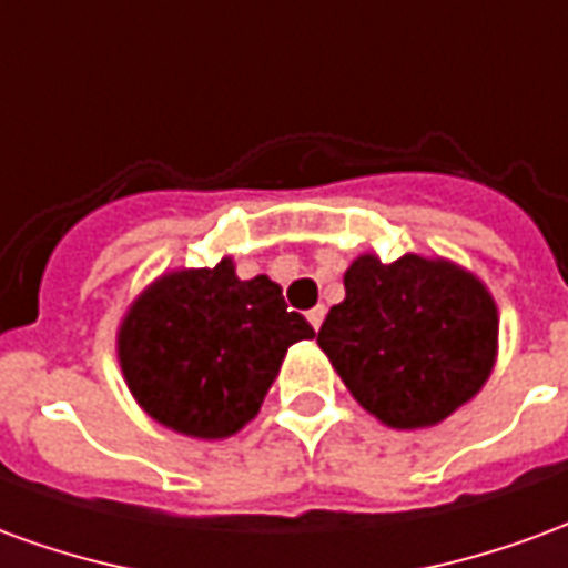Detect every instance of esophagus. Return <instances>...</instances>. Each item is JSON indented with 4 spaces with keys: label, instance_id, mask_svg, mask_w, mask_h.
I'll return each mask as SVG.
<instances>
[{
    "label": "esophagus",
    "instance_id": "1",
    "mask_svg": "<svg viewBox=\"0 0 568 568\" xmlns=\"http://www.w3.org/2000/svg\"><path fill=\"white\" fill-rule=\"evenodd\" d=\"M307 320H310V325H313V328H316V332H320V325H322V320H325V307H313L307 313Z\"/></svg>",
    "mask_w": 568,
    "mask_h": 568
}]
</instances>
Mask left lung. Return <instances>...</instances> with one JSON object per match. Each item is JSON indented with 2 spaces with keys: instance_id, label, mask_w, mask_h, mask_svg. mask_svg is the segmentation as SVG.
Returning a JSON list of instances; mask_svg holds the SVG:
<instances>
[{
  "instance_id": "8db88e82",
  "label": "left lung",
  "mask_w": 568,
  "mask_h": 568,
  "mask_svg": "<svg viewBox=\"0 0 568 568\" xmlns=\"http://www.w3.org/2000/svg\"><path fill=\"white\" fill-rule=\"evenodd\" d=\"M316 344L346 389L393 428L447 419L487 383L499 313L475 273L444 258L358 255Z\"/></svg>"
}]
</instances>
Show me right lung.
I'll return each instance as SVG.
<instances>
[{
  "instance_id": "add662e5",
  "label": "right lung",
  "mask_w": 568,
  "mask_h": 568,
  "mask_svg": "<svg viewBox=\"0 0 568 568\" xmlns=\"http://www.w3.org/2000/svg\"><path fill=\"white\" fill-rule=\"evenodd\" d=\"M313 334L273 280L222 258L154 280L118 328V362L151 419L212 440L258 414L288 346Z\"/></svg>"
}]
</instances>
